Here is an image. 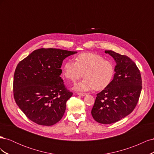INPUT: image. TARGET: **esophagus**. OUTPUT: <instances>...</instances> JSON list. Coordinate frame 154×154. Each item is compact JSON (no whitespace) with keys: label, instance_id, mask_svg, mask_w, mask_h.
Here are the masks:
<instances>
[{"label":"esophagus","instance_id":"34e87169","mask_svg":"<svg viewBox=\"0 0 154 154\" xmlns=\"http://www.w3.org/2000/svg\"><path fill=\"white\" fill-rule=\"evenodd\" d=\"M78 95L81 96H85L86 94H85V93H78Z\"/></svg>","mask_w":154,"mask_h":154}]
</instances>
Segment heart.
Returning <instances> with one entry per match:
<instances>
[{
    "instance_id": "1",
    "label": "heart",
    "mask_w": 154,
    "mask_h": 154,
    "mask_svg": "<svg viewBox=\"0 0 154 154\" xmlns=\"http://www.w3.org/2000/svg\"><path fill=\"white\" fill-rule=\"evenodd\" d=\"M64 77L75 82L83 76L84 78L74 86L77 91L86 92L95 89L103 90L112 81L115 67L110 60H105L102 56L96 53H84L78 55L75 62L67 60L62 69Z\"/></svg>"
}]
</instances>
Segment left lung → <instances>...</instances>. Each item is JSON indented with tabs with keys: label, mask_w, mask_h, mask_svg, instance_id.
I'll return each mask as SVG.
<instances>
[{
	"label": "left lung",
	"mask_w": 154,
	"mask_h": 154,
	"mask_svg": "<svg viewBox=\"0 0 154 154\" xmlns=\"http://www.w3.org/2000/svg\"><path fill=\"white\" fill-rule=\"evenodd\" d=\"M116 63L110 84L98 94L91 110L96 122L102 124L116 123L130 114L136 107L142 89L139 69L125 55L105 51Z\"/></svg>",
	"instance_id": "8db88e82"
}]
</instances>
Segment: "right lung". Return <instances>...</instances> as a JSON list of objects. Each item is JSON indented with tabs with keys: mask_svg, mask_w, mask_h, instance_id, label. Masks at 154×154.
<instances>
[{
	"mask_svg": "<svg viewBox=\"0 0 154 154\" xmlns=\"http://www.w3.org/2000/svg\"><path fill=\"white\" fill-rule=\"evenodd\" d=\"M76 51L36 49L20 61L13 78L16 103L32 122L51 126L62 119L72 95L60 77L63 60Z\"/></svg>",
	"mask_w": 154,
	"mask_h": 154,
	"instance_id": "obj_1",
	"label": "right lung"
}]
</instances>
